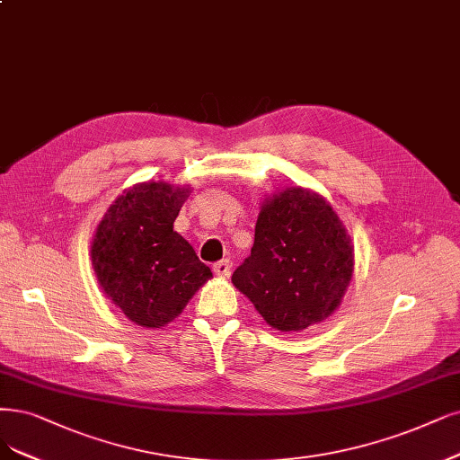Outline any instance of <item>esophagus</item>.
<instances>
[{"label":"esophagus","instance_id":"obj_1","mask_svg":"<svg viewBox=\"0 0 460 460\" xmlns=\"http://www.w3.org/2000/svg\"><path fill=\"white\" fill-rule=\"evenodd\" d=\"M214 273L221 279H227L231 275V261L229 260H221L217 263H214Z\"/></svg>","mask_w":460,"mask_h":460}]
</instances>
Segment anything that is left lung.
Returning <instances> with one entry per match:
<instances>
[{
    "label": "left lung",
    "instance_id": "obj_1",
    "mask_svg": "<svg viewBox=\"0 0 460 460\" xmlns=\"http://www.w3.org/2000/svg\"><path fill=\"white\" fill-rule=\"evenodd\" d=\"M352 273L343 221L324 197L296 185L263 199L252 253L231 282L270 328L301 332L339 309Z\"/></svg>",
    "mask_w": 460,
    "mask_h": 460
}]
</instances>
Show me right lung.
<instances>
[{
  "instance_id": "obj_1",
  "label": "right lung",
  "mask_w": 460,
  "mask_h": 460,
  "mask_svg": "<svg viewBox=\"0 0 460 460\" xmlns=\"http://www.w3.org/2000/svg\"><path fill=\"white\" fill-rule=\"evenodd\" d=\"M191 185L134 183L94 231L91 260L102 292L136 326L163 328L212 279L174 221Z\"/></svg>"
}]
</instances>
